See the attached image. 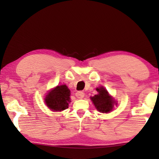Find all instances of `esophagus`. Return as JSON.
<instances>
[{
    "label": "esophagus",
    "mask_w": 159,
    "mask_h": 159,
    "mask_svg": "<svg viewBox=\"0 0 159 159\" xmlns=\"http://www.w3.org/2000/svg\"><path fill=\"white\" fill-rule=\"evenodd\" d=\"M75 96L76 97L78 98H83L84 96H85V93H84V92H77L75 93Z\"/></svg>",
    "instance_id": "34e87169"
}]
</instances>
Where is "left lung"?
I'll return each instance as SVG.
<instances>
[{
  "mask_svg": "<svg viewBox=\"0 0 159 159\" xmlns=\"http://www.w3.org/2000/svg\"><path fill=\"white\" fill-rule=\"evenodd\" d=\"M98 94L91 98L96 109L102 113H109L113 109L115 101L108 93L107 91L101 87L96 89Z\"/></svg>",
  "mask_w": 159,
  "mask_h": 159,
  "instance_id": "left-lung-1",
  "label": "left lung"
}]
</instances>
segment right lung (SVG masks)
Instances as JSON below:
<instances>
[{"label": "right lung", "mask_w": 159, "mask_h": 159, "mask_svg": "<svg viewBox=\"0 0 159 159\" xmlns=\"http://www.w3.org/2000/svg\"><path fill=\"white\" fill-rule=\"evenodd\" d=\"M70 91L66 85L57 86L46 96V105L52 111H61L68 108Z\"/></svg>", "instance_id": "right-lung-1"}]
</instances>
